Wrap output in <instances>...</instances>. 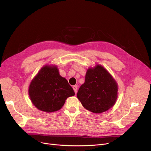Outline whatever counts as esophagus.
<instances>
[{"mask_svg": "<svg viewBox=\"0 0 151 151\" xmlns=\"http://www.w3.org/2000/svg\"><path fill=\"white\" fill-rule=\"evenodd\" d=\"M73 90H74L75 93H76L77 92V90H78V86H76V85L73 86Z\"/></svg>", "mask_w": 151, "mask_h": 151, "instance_id": "34e87169", "label": "esophagus"}]
</instances>
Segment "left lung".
Listing matches in <instances>:
<instances>
[{
	"label": "left lung",
	"instance_id": "obj_1",
	"mask_svg": "<svg viewBox=\"0 0 151 151\" xmlns=\"http://www.w3.org/2000/svg\"><path fill=\"white\" fill-rule=\"evenodd\" d=\"M117 96V83L106 68L99 64L88 68L77 93L84 108L93 113L105 112L114 105Z\"/></svg>",
	"mask_w": 151,
	"mask_h": 151
}]
</instances>
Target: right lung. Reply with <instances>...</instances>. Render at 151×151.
I'll return each instance as SVG.
<instances>
[{
    "mask_svg": "<svg viewBox=\"0 0 151 151\" xmlns=\"http://www.w3.org/2000/svg\"><path fill=\"white\" fill-rule=\"evenodd\" d=\"M28 92L32 104L46 113L60 109L68 97L75 96L73 88L54 65H45L40 70L31 81Z\"/></svg>",
    "mask_w": 151,
    "mask_h": 151,
    "instance_id": "obj_1",
    "label": "right lung"
}]
</instances>
